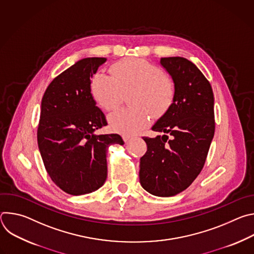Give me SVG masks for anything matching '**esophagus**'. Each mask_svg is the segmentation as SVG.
Instances as JSON below:
<instances>
[{"instance_id":"1","label":"esophagus","mask_w":254,"mask_h":254,"mask_svg":"<svg viewBox=\"0 0 254 254\" xmlns=\"http://www.w3.org/2000/svg\"><path fill=\"white\" fill-rule=\"evenodd\" d=\"M123 138H124V140H125L126 142H128V141L131 139V136H129V135H124Z\"/></svg>"}]
</instances>
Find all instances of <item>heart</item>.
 <instances>
[{"label": "heart", "mask_w": 254, "mask_h": 254, "mask_svg": "<svg viewBox=\"0 0 254 254\" xmlns=\"http://www.w3.org/2000/svg\"><path fill=\"white\" fill-rule=\"evenodd\" d=\"M111 75L96 72L90 79L93 99L104 111H112L123 99V94L133 90V108H122L107 118L113 130L131 134L149 123V113L158 117L165 114L173 103L176 87L173 79L163 74L157 65L139 58H127L111 68Z\"/></svg>", "instance_id": "obj_1"}]
</instances>
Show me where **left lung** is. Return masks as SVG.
Instances as JSON below:
<instances>
[{
  "label": "left lung",
  "mask_w": 254,
  "mask_h": 254,
  "mask_svg": "<svg viewBox=\"0 0 254 254\" xmlns=\"http://www.w3.org/2000/svg\"><path fill=\"white\" fill-rule=\"evenodd\" d=\"M176 93L168 111L153 126L162 135L143 136L139 182L159 197L186 190L202 171L215 131L212 87L198 67L183 57L161 58Z\"/></svg>",
  "instance_id": "left-lung-1"
}]
</instances>
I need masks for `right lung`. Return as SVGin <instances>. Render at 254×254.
Instances as JSON below:
<instances>
[{"label": "right lung", "instance_id": "add662e5", "mask_svg": "<svg viewBox=\"0 0 254 254\" xmlns=\"http://www.w3.org/2000/svg\"><path fill=\"white\" fill-rule=\"evenodd\" d=\"M106 58L77 61L48 85L37 130L39 151L51 180L70 195L99 189L107 177L106 152L121 135L95 134L107 125L90 91V78Z\"/></svg>", "mask_w": 254, "mask_h": 254}]
</instances>
